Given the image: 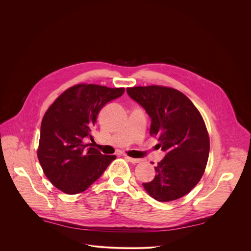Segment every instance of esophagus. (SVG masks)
Instances as JSON below:
<instances>
[{"instance_id":"34e87169","label":"esophagus","mask_w":251,"mask_h":251,"mask_svg":"<svg viewBox=\"0 0 251 251\" xmlns=\"http://www.w3.org/2000/svg\"><path fill=\"white\" fill-rule=\"evenodd\" d=\"M125 158L128 160V161H130L131 163H133V164H136V163H140L142 160L141 159H136V158H132V157H129V156H125Z\"/></svg>"}]
</instances>
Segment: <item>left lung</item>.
<instances>
[{
	"mask_svg": "<svg viewBox=\"0 0 251 251\" xmlns=\"http://www.w3.org/2000/svg\"><path fill=\"white\" fill-rule=\"evenodd\" d=\"M127 93L151 117L150 134L166 152L155 167L154 180L143 186L159 201L184 197L200 182L208 159L209 137L200 111L184 93L171 87L135 86Z\"/></svg>",
	"mask_w": 251,
	"mask_h": 251,
	"instance_id": "obj_1",
	"label": "left lung"
}]
</instances>
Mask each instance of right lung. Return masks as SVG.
Here are the masks:
<instances>
[{
  "label": "right lung",
  "mask_w": 251,
  "mask_h": 251,
  "mask_svg": "<svg viewBox=\"0 0 251 251\" xmlns=\"http://www.w3.org/2000/svg\"><path fill=\"white\" fill-rule=\"evenodd\" d=\"M124 91L123 87L81 83L66 89L50 106L42 121L38 158L55 188L67 195L80 194L116 159L84 141H93L91 132L102 107Z\"/></svg>",
  "instance_id": "obj_1"
}]
</instances>
